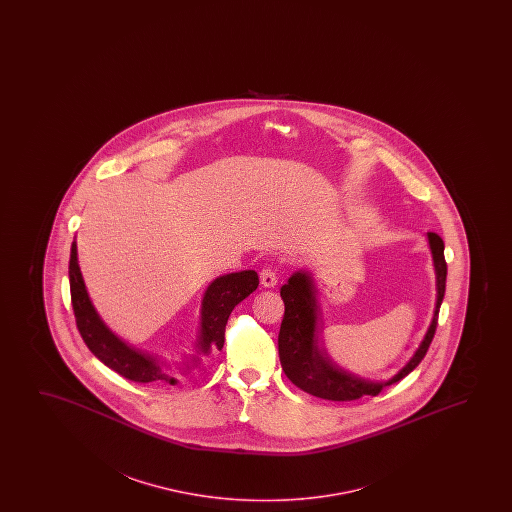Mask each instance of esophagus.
<instances>
[{"instance_id": "1", "label": "esophagus", "mask_w": 512, "mask_h": 512, "mask_svg": "<svg viewBox=\"0 0 512 512\" xmlns=\"http://www.w3.org/2000/svg\"><path fill=\"white\" fill-rule=\"evenodd\" d=\"M260 283H262V287L273 288L276 287V283H278V274L274 269H262L260 271Z\"/></svg>"}]
</instances>
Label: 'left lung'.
I'll use <instances>...</instances> for the list:
<instances>
[{"mask_svg": "<svg viewBox=\"0 0 512 512\" xmlns=\"http://www.w3.org/2000/svg\"><path fill=\"white\" fill-rule=\"evenodd\" d=\"M427 238L432 259H434L435 285H437L434 316L428 325L427 334L423 337L418 350L414 351L411 360L388 381L360 378L357 374L344 371L336 362H332V358L327 355V351L318 339L320 304L316 299L318 290H316L313 276L301 269L288 278L287 283L280 290L281 299L285 302V315H283L280 336H278V351H280L281 367L295 386L320 399L346 402V400L360 399L365 395L376 397L385 386L406 378L409 372L418 367L434 339L437 316L446 292V274H448L441 236H437L435 232H427Z\"/></svg>", "mask_w": 512, "mask_h": 512, "instance_id": "1", "label": "left lung"}]
</instances>
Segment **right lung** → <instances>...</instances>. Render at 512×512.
Segmentation results:
<instances>
[{
    "label": "right lung",
    "mask_w": 512,
    "mask_h": 512,
    "mask_svg": "<svg viewBox=\"0 0 512 512\" xmlns=\"http://www.w3.org/2000/svg\"><path fill=\"white\" fill-rule=\"evenodd\" d=\"M70 290L73 313L77 318L80 336L96 357L120 376L136 383H168L176 385L178 378L169 374L166 364L147 351L133 348L131 344L115 336L106 327L87 294L84 278L78 266L77 241L71 243ZM259 287L255 271H239L224 274L211 281L201 301V318L197 330L196 355L183 360V372L189 374L201 364V355H208L211 348L222 350L224 332L232 309Z\"/></svg>",
    "instance_id": "add662e5"
}]
</instances>
